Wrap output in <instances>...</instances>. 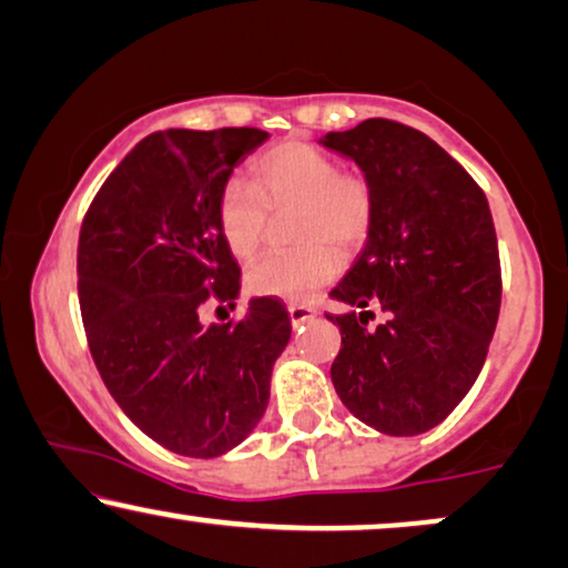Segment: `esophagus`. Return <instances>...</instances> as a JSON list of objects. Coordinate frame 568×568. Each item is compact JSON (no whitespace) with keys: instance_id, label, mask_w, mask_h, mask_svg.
<instances>
[{"instance_id":"1","label":"esophagus","mask_w":568,"mask_h":568,"mask_svg":"<svg viewBox=\"0 0 568 568\" xmlns=\"http://www.w3.org/2000/svg\"><path fill=\"white\" fill-rule=\"evenodd\" d=\"M288 316H291L293 327H301V324H306V322L314 320V308L312 306L293 304V306H288Z\"/></svg>"}]
</instances>
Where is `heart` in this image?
Instances as JSON below:
<instances>
[{
	"label": "heart",
	"mask_w": 568,
	"mask_h": 568,
	"mask_svg": "<svg viewBox=\"0 0 568 568\" xmlns=\"http://www.w3.org/2000/svg\"><path fill=\"white\" fill-rule=\"evenodd\" d=\"M296 210L291 254H272L246 272L254 296L306 301L335 280L339 256L366 244L374 229L376 196L366 176L339 171L335 158L308 142H280L254 161L252 184L231 179L217 196V229L233 256L260 252L270 213Z\"/></svg>",
	"instance_id": "b5f03b06"
}]
</instances>
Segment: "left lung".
<instances>
[{"label":"left lung","instance_id":"left-lung-1","mask_svg":"<svg viewBox=\"0 0 568 568\" xmlns=\"http://www.w3.org/2000/svg\"><path fill=\"white\" fill-rule=\"evenodd\" d=\"M374 189L366 246L329 296L343 345L332 384L355 418L389 436L438 426L478 379L501 308L494 217L470 173L426 134L389 119L329 132ZM384 325L365 327L373 308Z\"/></svg>","mask_w":568,"mask_h":568}]
</instances>
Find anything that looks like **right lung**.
<instances>
[{"mask_svg": "<svg viewBox=\"0 0 568 568\" xmlns=\"http://www.w3.org/2000/svg\"><path fill=\"white\" fill-rule=\"evenodd\" d=\"M267 138L252 126L153 132L82 221L78 291L101 379L142 434L184 457H221L252 434L291 339L275 298H252L236 324L200 320L210 296L239 298L217 196Z\"/></svg>", "mask_w": 568, "mask_h": 568, "instance_id": "1", "label": "right lung"}]
</instances>
